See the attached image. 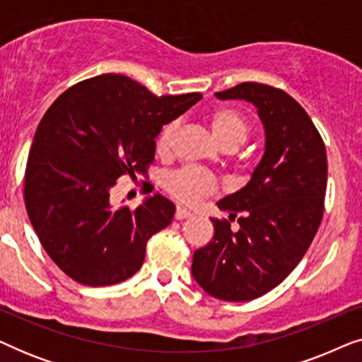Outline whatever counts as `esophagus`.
Returning <instances> with one entry per match:
<instances>
[{"label":"esophagus","mask_w":362,"mask_h":362,"mask_svg":"<svg viewBox=\"0 0 362 362\" xmlns=\"http://www.w3.org/2000/svg\"><path fill=\"white\" fill-rule=\"evenodd\" d=\"M191 211L185 209V207H177L176 212H175V219L176 221H182V219H187V217H191Z\"/></svg>","instance_id":"34e87169"}]
</instances>
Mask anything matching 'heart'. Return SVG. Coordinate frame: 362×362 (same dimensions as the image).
<instances>
[{"mask_svg":"<svg viewBox=\"0 0 362 362\" xmlns=\"http://www.w3.org/2000/svg\"><path fill=\"white\" fill-rule=\"evenodd\" d=\"M176 128V122L168 123L163 128L156 141L158 151H166L170 148ZM211 128L222 148L240 146L249 136V125H247L245 118L234 108H219V110L212 113ZM165 187L176 199L186 202V204H196L202 197L214 194L219 189V185H217L214 176L207 175L204 171L185 168V170L171 173L166 177Z\"/></svg>","mask_w":362,"mask_h":362,"instance_id":"1","label":"heart"}]
</instances>
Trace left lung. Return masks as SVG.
Wrapping results in <instances>:
<instances>
[{
	"instance_id": "left-lung-1",
	"label": "left lung",
	"mask_w": 362,
	"mask_h": 362,
	"mask_svg": "<svg viewBox=\"0 0 362 362\" xmlns=\"http://www.w3.org/2000/svg\"><path fill=\"white\" fill-rule=\"evenodd\" d=\"M219 100L254 103L265 130V151L250 181L217 202L237 215L211 219L212 240L192 255V276L206 293L249 301L280 285L300 264L325 211L328 161L323 138L303 107L280 88L244 82Z\"/></svg>"
}]
</instances>
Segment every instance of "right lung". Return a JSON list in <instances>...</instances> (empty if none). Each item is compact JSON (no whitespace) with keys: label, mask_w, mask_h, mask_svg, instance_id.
<instances>
[{"label":"right lung","mask_w":362,"mask_h":362,"mask_svg":"<svg viewBox=\"0 0 362 362\" xmlns=\"http://www.w3.org/2000/svg\"><path fill=\"white\" fill-rule=\"evenodd\" d=\"M202 98L156 97L120 74L67 88L34 135L24 175V202L44 250L64 274L88 286L135 275L146 242L171 224L176 207L161 194L136 209L115 207L112 187L123 175H145L155 138Z\"/></svg>","instance_id":"add662e5"}]
</instances>
